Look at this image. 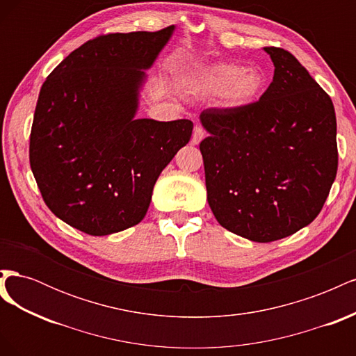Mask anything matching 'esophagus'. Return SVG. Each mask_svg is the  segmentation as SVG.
<instances>
[{"label": "esophagus", "instance_id": "34e87169", "mask_svg": "<svg viewBox=\"0 0 356 356\" xmlns=\"http://www.w3.org/2000/svg\"><path fill=\"white\" fill-rule=\"evenodd\" d=\"M204 138V131L202 126H196L195 131H193V136H191V144L193 145H197L202 139Z\"/></svg>", "mask_w": 356, "mask_h": 356}]
</instances>
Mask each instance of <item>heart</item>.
<instances>
[{"label": "heart", "instance_id": "heart-1", "mask_svg": "<svg viewBox=\"0 0 356 356\" xmlns=\"http://www.w3.org/2000/svg\"><path fill=\"white\" fill-rule=\"evenodd\" d=\"M264 79L260 71L248 70L238 63H218L199 70L191 79V88L196 92L222 98L229 106H245L252 104L260 95Z\"/></svg>", "mask_w": 356, "mask_h": 356}]
</instances>
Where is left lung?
Segmentation results:
<instances>
[{
  "label": "left lung",
  "mask_w": 356,
  "mask_h": 356,
  "mask_svg": "<svg viewBox=\"0 0 356 356\" xmlns=\"http://www.w3.org/2000/svg\"><path fill=\"white\" fill-rule=\"evenodd\" d=\"M273 81L257 102L208 108L199 148L208 203L229 232L273 242L314 221L337 174V122L328 93L281 47Z\"/></svg>",
  "instance_id": "left-lung-1"
}]
</instances>
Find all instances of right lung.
I'll list each match as a JSON object with an SVG mask.
<instances>
[{
	"label": "right lung",
	"mask_w": 356,
	"mask_h": 356,
	"mask_svg": "<svg viewBox=\"0 0 356 356\" xmlns=\"http://www.w3.org/2000/svg\"><path fill=\"white\" fill-rule=\"evenodd\" d=\"M174 25L105 34L71 51L42 83L29 163L58 218L90 236L141 221L153 187L191 138L186 118H135L138 90Z\"/></svg>",
	"instance_id": "right-lung-1"
}]
</instances>
